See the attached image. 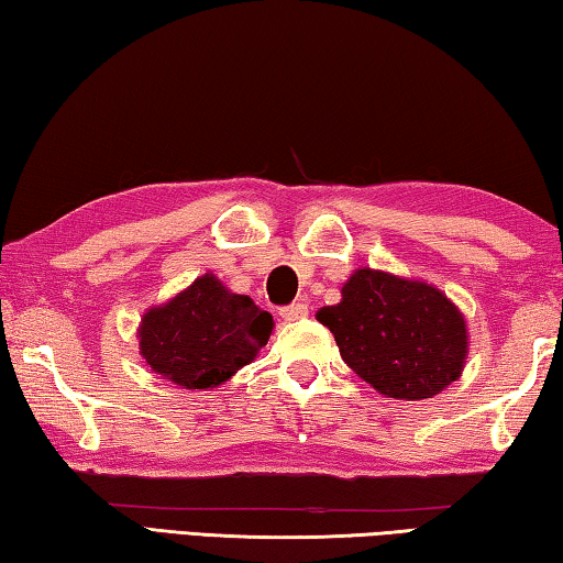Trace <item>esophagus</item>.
I'll list each match as a JSON object with an SVG mask.
<instances>
[{"instance_id":"34e87169","label":"esophagus","mask_w":563,"mask_h":563,"mask_svg":"<svg viewBox=\"0 0 563 563\" xmlns=\"http://www.w3.org/2000/svg\"><path fill=\"white\" fill-rule=\"evenodd\" d=\"M279 317L284 319V321H299V319H303V317H309V307L303 301H297V303H291V307H284L282 311H279Z\"/></svg>"}]
</instances>
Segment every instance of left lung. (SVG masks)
I'll use <instances>...</instances> for the list:
<instances>
[{
    "mask_svg": "<svg viewBox=\"0 0 563 563\" xmlns=\"http://www.w3.org/2000/svg\"><path fill=\"white\" fill-rule=\"evenodd\" d=\"M317 321L344 362L389 399H431L464 372L466 319L434 284L362 266Z\"/></svg>",
    "mask_w": 563,
    "mask_h": 563,
    "instance_id": "left-lung-1",
    "label": "left lung"
}]
</instances>
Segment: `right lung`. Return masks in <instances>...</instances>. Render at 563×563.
<instances>
[{
  "instance_id": "add662e5",
  "label": "right lung",
  "mask_w": 563,
  "mask_h": 563,
  "mask_svg": "<svg viewBox=\"0 0 563 563\" xmlns=\"http://www.w3.org/2000/svg\"><path fill=\"white\" fill-rule=\"evenodd\" d=\"M272 329L269 311L207 272L177 297L146 309L136 339L146 366L162 379L181 389H214L254 362Z\"/></svg>"
}]
</instances>
